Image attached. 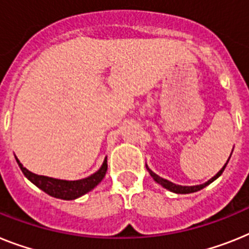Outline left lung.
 Segmentation results:
<instances>
[{
  "instance_id": "obj_1",
  "label": "left lung",
  "mask_w": 249,
  "mask_h": 249,
  "mask_svg": "<svg viewBox=\"0 0 249 249\" xmlns=\"http://www.w3.org/2000/svg\"><path fill=\"white\" fill-rule=\"evenodd\" d=\"M231 158V157H229ZM228 162H229V160H227V163L223 166V168H221L220 171H219L216 175H215L214 177H212V178L209 179V181H206L205 183H202V185H196V186H181V185H176V183L171 182V181H168V179L166 178H162V177H160L158 175H156V173L153 172V171L150 170L149 167L145 164V167H147L148 172H149V175L152 177H153V179L156 181L157 183H160V186H163L164 189L170 190L171 192H175V194H192V192H196V191H200V190H202L204 187H206L208 185H210L212 182H214L215 179L218 178V177L221 176V173H223V171L225 170V167H227Z\"/></svg>"
}]
</instances>
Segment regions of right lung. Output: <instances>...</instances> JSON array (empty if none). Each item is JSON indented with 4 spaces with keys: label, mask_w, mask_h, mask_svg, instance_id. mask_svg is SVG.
Returning a JSON list of instances; mask_svg holds the SVG:
<instances>
[{
    "label": "right lung",
    "mask_w": 249,
    "mask_h": 249,
    "mask_svg": "<svg viewBox=\"0 0 249 249\" xmlns=\"http://www.w3.org/2000/svg\"><path fill=\"white\" fill-rule=\"evenodd\" d=\"M15 158H16V156H15ZM16 162H18V167L21 168L25 177H26L30 182L34 183L36 187L43 190V191L45 192V194H48V195L62 200L78 199V197L83 196L85 194L91 191V190H93L96 186L101 182L102 178L105 177L106 171H107V158H105L102 166L100 167V170H97L95 173H92L91 176L86 177V178L82 179H76V181H68V179H58L53 178V177L36 175V173H33L29 170H26V168L20 163V160H18V158H16Z\"/></svg>",
    "instance_id": "obj_1"
}]
</instances>
